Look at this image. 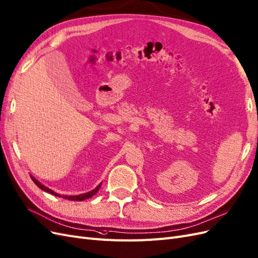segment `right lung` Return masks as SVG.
<instances>
[{
    "mask_svg": "<svg viewBox=\"0 0 258 258\" xmlns=\"http://www.w3.org/2000/svg\"><path fill=\"white\" fill-rule=\"evenodd\" d=\"M31 178H32L33 182H34V183H35V184H36L40 189L45 190V192H47V193H49V194H52V195H55V196H57V197H61V195H60V194H56L55 192H53L52 189L46 187L45 185L41 184L40 182H38L35 178H33L32 176H31ZM101 185H102V183H101V184H98L94 189L91 190V192H88V193H85V194L75 195V196H68V195H66V196H62V197H63V198H65V199H69V201H75V202H82V201H86V199H88V198H90V197H92L93 195H95V194L98 192V189H99V187H101Z\"/></svg>",
    "mask_w": 258,
    "mask_h": 258,
    "instance_id": "1",
    "label": "right lung"
}]
</instances>
